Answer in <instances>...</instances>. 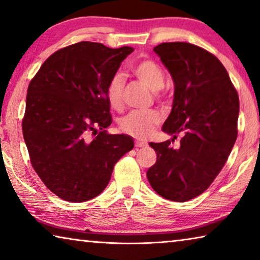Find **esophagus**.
<instances>
[{"instance_id": "34e87169", "label": "esophagus", "mask_w": 260, "mask_h": 260, "mask_svg": "<svg viewBox=\"0 0 260 260\" xmlns=\"http://www.w3.org/2000/svg\"><path fill=\"white\" fill-rule=\"evenodd\" d=\"M135 147H139V148H145V147H147V141L135 140Z\"/></svg>"}]
</instances>
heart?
I'll list each match as a JSON object with an SVG mask.
<instances>
[{"label":"heart","mask_w":260,"mask_h":260,"mask_svg":"<svg viewBox=\"0 0 260 260\" xmlns=\"http://www.w3.org/2000/svg\"><path fill=\"white\" fill-rule=\"evenodd\" d=\"M131 71L135 78L154 92V96L157 102H165L166 95L162 91L165 84V72L156 61L149 58H143L132 67ZM123 92H125V79L118 73L112 77L106 87L108 104L113 110H122ZM160 122L161 115L156 111H135L122 118L119 126L123 133L132 137L146 138L156 128V126L160 125Z\"/></svg>","instance_id":"b5f03b06"}]
</instances>
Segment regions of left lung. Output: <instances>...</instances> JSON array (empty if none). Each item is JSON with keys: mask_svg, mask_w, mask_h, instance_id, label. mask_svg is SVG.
I'll return each mask as SVG.
<instances>
[{"mask_svg": "<svg viewBox=\"0 0 260 260\" xmlns=\"http://www.w3.org/2000/svg\"><path fill=\"white\" fill-rule=\"evenodd\" d=\"M154 51L175 84L173 108L162 131L172 140L149 146L157 155L147 170L150 185L165 199L185 202L210 187L237 139L239 98L218 58L187 42H169ZM182 133L179 149L170 145Z\"/></svg>", "mask_w": 260, "mask_h": 260, "instance_id": "left-lung-1", "label": "left lung"}]
</instances>
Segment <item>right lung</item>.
I'll use <instances>...</instances> for the list:
<instances>
[{"instance_id":"1","label":"right lung","mask_w":260,"mask_h":260,"mask_svg":"<svg viewBox=\"0 0 260 260\" xmlns=\"http://www.w3.org/2000/svg\"><path fill=\"white\" fill-rule=\"evenodd\" d=\"M133 51L79 42L52 53L30 81L23 138L35 172L61 200L94 199L114 165L133 149L128 135L105 129L112 123L107 84Z\"/></svg>"}]
</instances>
